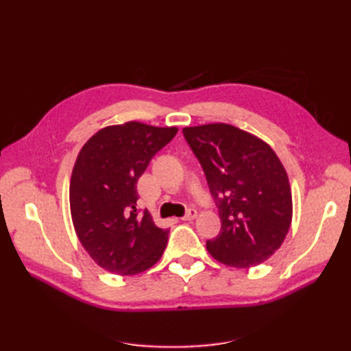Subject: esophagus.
<instances>
[{
    "instance_id": "1",
    "label": "esophagus",
    "mask_w": 351,
    "mask_h": 351,
    "mask_svg": "<svg viewBox=\"0 0 351 351\" xmlns=\"http://www.w3.org/2000/svg\"><path fill=\"white\" fill-rule=\"evenodd\" d=\"M196 215H197V211L195 210V208H189L187 213H185V215L182 217V220H185V221L193 220V219H196Z\"/></svg>"
}]
</instances>
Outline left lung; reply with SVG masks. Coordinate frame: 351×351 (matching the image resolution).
<instances>
[{"instance_id":"obj_1","label":"left lung","mask_w":351,"mask_h":351,"mask_svg":"<svg viewBox=\"0 0 351 351\" xmlns=\"http://www.w3.org/2000/svg\"><path fill=\"white\" fill-rule=\"evenodd\" d=\"M219 208L220 234L206 241L219 263L250 268L270 258L293 219L289 181L265 141L228 123L182 130Z\"/></svg>"}]
</instances>
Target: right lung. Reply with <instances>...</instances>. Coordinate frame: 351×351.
<instances>
[{"label": "right lung", "mask_w": 351, "mask_h": 351, "mask_svg": "<svg viewBox=\"0 0 351 351\" xmlns=\"http://www.w3.org/2000/svg\"><path fill=\"white\" fill-rule=\"evenodd\" d=\"M176 132V126L126 122L99 130L81 147L69 189L72 221L80 243L104 270L141 273L166 249L169 230L136 208L137 181Z\"/></svg>", "instance_id": "obj_1"}]
</instances>
